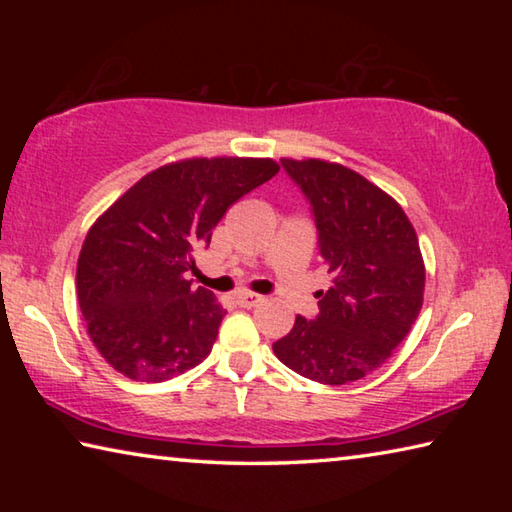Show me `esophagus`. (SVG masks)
<instances>
[{"instance_id": "34e87169", "label": "esophagus", "mask_w": 512, "mask_h": 512, "mask_svg": "<svg viewBox=\"0 0 512 512\" xmlns=\"http://www.w3.org/2000/svg\"><path fill=\"white\" fill-rule=\"evenodd\" d=\"M235 300H237L239 307L250 309V307H257L259 302H264V296H257V293H250V291H239Z\"/></svg>"}]
</instances>
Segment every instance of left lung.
<instances>
[{"instance_id": "obj_1", "label": "left lung", "mask_w": 512, "mask_h": 512, "mask_svg": "<svg viewBox=\"0 0 512 512\" xmlns=\"http://www.w3.org/2000/svg\"><path fill=\"white\" fill-rule=\"evenodd\" d=\"M282 167L311 205L332 287L318 291V316H298L273 352L311 381L350 384L391 357L420 314L418 235L402 207L357 171L289 158Z\"/></svg>"}]
</instances>
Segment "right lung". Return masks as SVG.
<instances>
[{
  "mask_svg": "<svg viewBox=\"0 0 512 512\" xmlns=\"http://www.w3.org/2000/svg\"><path fill=\"white\" fill-rule=\"evenodd\" d=\"M277 171L268 158L173 162L99 216L83 241L76 293L90 339L112 368L158 384L212 352L225 309L185 273L225 210Z\"/></svg>",
  "mask_w": 512,
  "mask_h": 512,
  "instance_id": "right-lung-1",
  "label": "right lung"
}]
</instances>
